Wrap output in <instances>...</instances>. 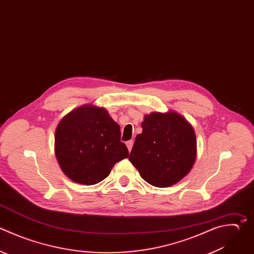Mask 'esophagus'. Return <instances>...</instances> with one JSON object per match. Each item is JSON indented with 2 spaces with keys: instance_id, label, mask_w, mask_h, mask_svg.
<instances>
[{
  "instance_id": "obj_1",
  "label": "esophagus",
  "mask_w": 254,
  "mask_h": 254,
  "mask_svg": "<svg viewBox=\"0 0 254 254\" xmlns=\"http://www.w3.org/2000/svg\"><path fill=\"white\" fill-rule=\"evenodd\" d=\"M133 143H134V142H133L132 140H129V141H127V142H126V146H127V148H128V151H129V152L132 150Z\"/></svg>"
}]
</instances>
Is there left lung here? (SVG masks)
Here are the masks:
<instances>
[{
    "label": "left lung",
    "mask_w": 254,
    "mask_h": 254,
    "mask_svg": "<svg viewBox=\"0 0 254 254\" xmlns=\"http://www.w3.org/2000/svg\"><path fill=\"white\" fill-rule=\"evenodd\" d=\"M129 161L150 185L167 188L189 174L196 156L193 128L175 111L145 115Z\"/></svg>",
    "instance_id": "1"
}]
</instances>
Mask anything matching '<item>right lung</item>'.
Here are the masks:
<instances>
[{
	"label": "right lung",
	"instance_id": "add662e5",
	"mask_svg": "<svg viewBox=\"0 0 254 254\" xmlns=\"http://www.w3.org/2000/svg\"><path fill=\"white\" fill-rule=\"evenodd\" d=\"M120 137L119 125L105 108L85 104L73 109L56 130V155L63 172L77 184L101 182L129 156Z\"/></svg>",
	"mask_w": 254,
	"mask_h": 254
}]
</instances>
